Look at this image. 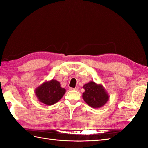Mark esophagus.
<instances>
[{
	"label": "esophagus",
	"mask_w": 148,
	"mask_h": 148,
	"mask_svg": "<svg viewBox=\"0 0 148 148\" xmlns=\"http://www.w3.org/2000/svg\"><path fill=\"white\" fill-rule=\"evenodd\" d=\"M70 90H76V91H77V90H78V88H70Z\"/></svg>",
	"instance_id": "obj_1"
}]
</instances>
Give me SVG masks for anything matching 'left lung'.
Instances as JSON below:
<instances>
[{"label": "left lung", "mask_w": 148, "mask_h": 148, "mask_svg": "<svg viewBox=\"0 0 148 148\" xmlns=\"http://www.w3.org/2000/svg\"><path fill=\"white\" fill-rule=\"evenodd\" d=\"M83 88L85 90L83 93V100L92 108H100L108 101V94L101 84L91 81L84 84Z\"/></svg>", "instance_id": "1"}]
</instances>
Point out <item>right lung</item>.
I'll use <instances>...</instances> for the list:
<instances>
[{
	"mask_svg": "<svg viewBox=\"0 0 148 148\" xmlns=\"http://www.w3.org/2000/svg\"><path fill=\"white\" fill-rule=\"evenodd\" d=\"M35 92L39 101L46 105L51 106L62 98L65 93V89L61 87L58 81L51 79L37 87Z\"/></svg>",
	"mask_w": 148,
	"mask_h": 148,
	"instance_id": "right-lung-1",
	"label": "right lung"
}]
</instances>
